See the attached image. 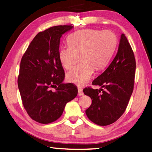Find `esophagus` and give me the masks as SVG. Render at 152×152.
Listing matches in <instances>:
<instances>
[{"mask_svg": "<svg viewBox=\"0 0 152 152\" xmlns=\"http://www.w3.org/2000/svg\"><path fill=\"white\" fill-rule=\"evenodd\" d=\"M83 89L80 87H78V96H83Z\"/></svg>", "mask_w": 152, "mask_h": 152, "instance_id": "esophagus-1", "label": "esophagus"}]
</instances>
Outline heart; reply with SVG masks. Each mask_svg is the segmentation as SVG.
I'll list each match as a JSON object with an SVG mask.
<instances>
[{
  "label": "heart",
  "instance_id": "1",
  "mask_svg": "<svg viewBox=\"0 0 152 152\" xmlns=\"http://www.w3.org/2000/svg\"><path fill=\"white\" fill-rule=\"evenodd\" d=\"M67 41L69 45L59 49V60L64 68L70 69L80 58L82 61L67 74V80L78 85L91 79L95 68L102 69L107 66L117 45V37L111 31L92 29L75 32Z\"/></svg>",
  "mask_w": 152,
  "mask_h": 152
}]
</instances>
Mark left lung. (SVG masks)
<instances>
[{"instance_id": "1", "label": "left lung", "mask_w": 152, "mask_h": 152, "mask_svg": "<svg viewBox=\"0 0 152 152\" xmlns=\"http://www.w3.org/2000/svg\"><path fill=\"white\" fill-rule=\"evenodd\" d=\"M136 61L134 52L124 34L121 36L117 53L104 71L92 81L101 88L86 87L83 92L92 99L85 111L88 118L100 126L112 124L125 112L134 84Z\"/></svg>"}]
</instances>
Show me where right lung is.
I'll return each instance as SVG.
<instances>
[{"instance_id": "add662e5", "label": "right lung", "mask_w": 152, "mask_h": 152, "mask_svg": "<svg viewBox=\"0 0 152 152\" xmlns=\"http://www.w3.org/2000/svg\"><path fill=\"white\" fill-rule=\"evenodd\" d=\"M72 28L57 26L39 32L21 60L18 88L25 110L38 123L56 121L67 102L77 95L75 85L63 83L65 73L58 57L60 38Z\"/></svg>"}]
</instances>
